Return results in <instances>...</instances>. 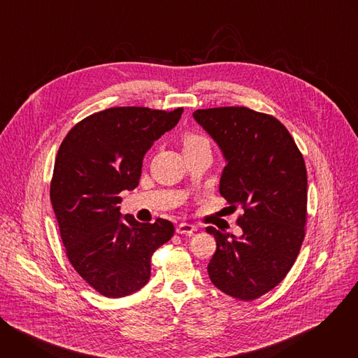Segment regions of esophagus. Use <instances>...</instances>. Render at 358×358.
Listing matches in <instances>:
<instances>
[{
    "mask_svg": "<svg viewBox=\"0 0 358 358\" xmlns=\"http://www.w3.org/2000/svg\"><path fill=\"white\" fill-rule=\"evenodd\" d=\"M196 231V228L192 224H187V222H181L177 225V234L180 235H191Z\"/></svg>",
    "mask_w": 358,
    "mask_h": 358,
    "instance_id": "34e87169",
    "label": "esophagus"
}]
</instances>
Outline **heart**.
<instances>
[{
    "mask_svg": "<svg viewBox=\"0 0 358 358\" xmlns=\"http://www.w3.org/2000/svg\"><path fill=\"white\" fill-rule=\"evenodd\" d=\"M201 145H210V140L203 134L195 133V131H188L182 136L184 151L191 150V148H196V147H201Z\"/></svg>",
    "mask_w": 358,
    "mask_h": 358,
    "instance_id": "1",
    "label": "heart"
}]
</instances>
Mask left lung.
Segmentation results:
<instances>
[{
    "mask_svg": "<svg viewBox=\"0 0 358 358\" xmlns=\"http://www.w3.org/2000/svg\"><path fill=\"white\" fill-rule=\"evenodd\" d=\"M194 119L221 147L227 166L221 195L243 214L242 236L213 227L217 241L208 275L225 294L250 301L276 287L300 252L308 221V173L287 129L243 106L198 109Z\"/></svg>",
    "mask_w": 358,
    "mask_h": 358,
    "instance_id": "left-lung-1",
    "label": "left lung"
}]
</instances>
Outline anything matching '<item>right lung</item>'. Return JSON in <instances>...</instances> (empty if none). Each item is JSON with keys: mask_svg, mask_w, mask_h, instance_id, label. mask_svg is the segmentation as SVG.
I'll return each instance as SVG.
<instances>
[{"mask_svg": "<svg viewBox=\"0 0 358 358\" xmlns=\"http://www.w3.org/2000/svg\"><path fill=\"white\" fill-rule=\"evenodd\" d=\"M182 108H110L76 123L64 138L50 180V202L66 257L106 297H124L150 279L151 257L174 235L163 218H122L123 189L138 185L145 151L180 120Z\"/></svg>", "mask_w": 358, "mask_h": 358, "instance_id": "1", "label": "right lung"}]
</instances>
